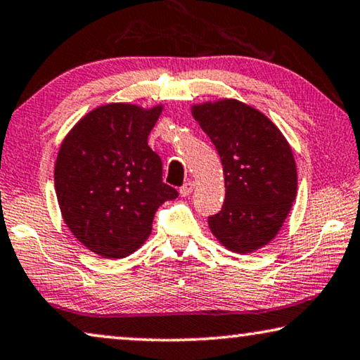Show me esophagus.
Masks as SVG:
<instances>
[{
	"label": "esophagus",
	"mask_w": 360,
	"mask_h": 360,
	"mask_svg": "<svg viewBox=\"0 0 360 360\" xmlns=\"http://www.w3.org/2000/svg\"><path fill=\"white\" fill-rule=\"evenodd\" d=\"M192 189H194V182H192V181H187L186 184L182 186L181 189H179V194H181L182 197H187V195H189L191 192H192Z\"/></svg>",
	"instance_id": "1"
}]
</instances>
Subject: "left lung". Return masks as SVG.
<instances>
[{
  "mask_svg": "<svg viewBox=\"0 0 360 360\" xmlns=\"http://www.w3.org/2000/svg\"><path fill=\"white\" fill-rule=\"evenodd\" d=\"M192 117L224 165L225 202L209 226L221 246L248 255L274 240L297 197L290 145L261 110L238 99L194 104Z\"/></svg>",
  "mask_w": 360,
  "mask_h": 360,
  "instance_id": "1",
  "label": "left lung"
}]
</instances>
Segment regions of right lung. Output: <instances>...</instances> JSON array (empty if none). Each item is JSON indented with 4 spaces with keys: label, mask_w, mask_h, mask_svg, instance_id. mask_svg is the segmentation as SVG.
I'll use <instances>...</instances> for the list:
<instances>
[{
    "label": "right lung",
    "mask_w": 360,
    "mask_h": 360,
    "mask_svg": "<svg viewBox=\"0 0 360 360\" xmlns=\"http://www.w3.org/2000/svg\"><path fill=\"white\" fill-rule=\"evenodd\" d=\"M163 105H99L60 145L55 192L63 221L79 243L120 259L143 245L155 212L178 191L163 182V165L148 135Z\"/></svg>",
    "instance_id": "right-lung-1"
}]
</instances>
